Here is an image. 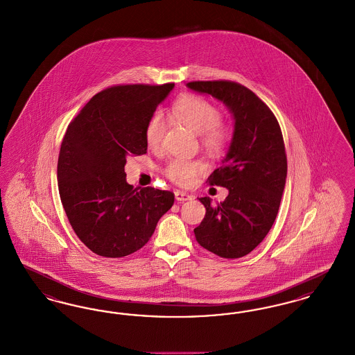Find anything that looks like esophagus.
Segmentation results:
<instances>
[{"instance_id": "34e87169", "label": "esophagus", "mask_w": 355, "mask_h": 355, "mask_svg": "<svg viewBox=\"0 0 355 355\" xmlns=\"http://www.w3.org/2000/svg\"><path fill=\"white\" fill-rule=\"evenodd\" d=\"M174 196H175V200H177V201H180V202H182V201H189V200H191V198H193L190 194H187L186 191H181V190H175V191H174Z\"/></svg>"}]
</instances>
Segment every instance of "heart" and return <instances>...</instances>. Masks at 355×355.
<instances>
[{"mask_svg":"<svg viewBox=\"0 0 355 355\" xmlns=\"http://www.w3.org/2000/svg\"><path fill=\"white\" fill-rule=\"evenodd\" d=\"M173 116L187 128L200 133V142L211 155H223L229 150L234 132L230 123L220 119V107L197 94H185L171 105ZM166 133V121L161 112H155L145 126L148 146L157 150L161 148ZM205 170L201 159L173 158L164 168L165 175L174 184L189 186Z\"/></svg>","mask_w":355,"mask_h":355,"instance_id":"b5f03b06","label":"heart"}]
</instances>
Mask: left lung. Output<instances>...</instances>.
I'll list each match as a JSON object with an SVG mask.
<instances>
[{"label":"left lung","instance_id":"obj_1","mask_svg":"<svg viewBox=\"0 0 355 355\" xmlns=\"http://www.w3.org/2000/svg\"><path fill=\"white\" fill-rule=\"evenodd\" d=\"M187 86L223 102L234 116V138L222 166L207 184L229 189L223 202L200 201L205 218L194 229L211 253L234 259L252 253L270 232L286 184L287 158L279 123L270 107L234 81H191Z\"/></svg>","mask_w":355,"mask_h":355}]
</instances>
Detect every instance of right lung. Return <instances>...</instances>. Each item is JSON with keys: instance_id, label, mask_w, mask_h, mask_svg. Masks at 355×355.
I'll return each instance as SVG.
<instances>
[{"instance_id": "add662e5", "label": "right lung", "mask_w": 355, "mask_h": 355, "mask_svg": "<svg viewBox=\"0 0 355 355\" xmlns=\"http://www.w3.org/2000/svg\"><path fill=\"white\" fill-rule=\"evenodd\" d=\"M173 87H106L69 123L57 165L60 198L74 233L97 255L139 250L174 203V193L135 189L125 173L128 157L146 153L145 126Z\"/></svg>"}]
</instances>
